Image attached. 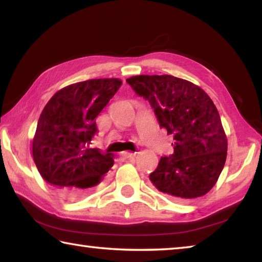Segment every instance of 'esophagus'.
Instances as JSON below:
<instances>
[{
    "label": "esophagus",
    "instance_id": "34e87169",
    "mask_svg": "<svg viewBox=\"0 0 262 262\" xmlns=\"http://www.w3.org/2000/svg\"><path fill=\"white\" fill-rule=\"evenodd\" d=\"M120 156L122 159H128L135 156V152H130V151H123L120 154Z\"/></svg>",
    "mask_w": 262,
    "mask_h": 262
}]
</instances>
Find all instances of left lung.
I'll return each instance as SVG.
<instances>
[{"mask_svg": "<svg viewBox=\"0 0 262 262\" xmlns=\"http://www.w3.org/2000/svg\"><path fill=\"white\" fill-rule=\"evenodd\" d=\"M149 101L161 128L173 135V154L161 157L149 176L158 190L189 201L214 187L227 159L228 141L216 106L201 88L171 75L126 81Z\"/></svg>", "mask_w": 262, "mask_h": 262, "instance_id": "left-lung-1", "label": "left lung"}]
</instances>
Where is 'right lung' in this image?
I'll list each match as a JSON object with an SVG mask.
<instances>
[{"label": "right lung", "instance_id": "add662e5", "mask_svg": "<svg viewBox=\"0 0 262 262\" xmlns=\"http://www.w3.org/2000/svg\"><path fill=\"white\" fill-rule=\"evenodd\" d=\"M119 78H98L68 85L52 97L39 118L32 155L39 173L60 196L82 199L113 166L112 154L90 148L96 118L117 94Z\"/></svg>", "mask_w": 262, "mask_h": 262}]
</instances>
